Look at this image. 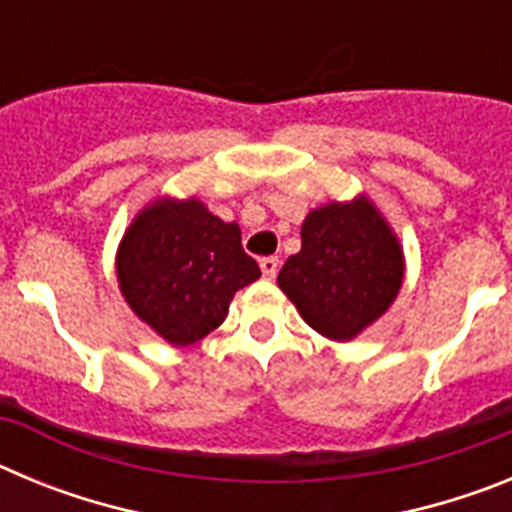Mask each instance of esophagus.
Instances as JSON below:
<instances>
[{
  "mask_svg": "<svg viewBox=\"0 0 512 512\" xmlns=\"http://www.w3.org/2000/svg\"><path fill=\"white\" fill-rule=\"evenodd\" d=\"M277 271H279L277 256H266V259H261V274H264V279H274L277 277Z\"/></svg>",
  "mask_w": 512,
  "mask_h": 512,
  "instance_id": "esophagus-1",
  "label": "esophagus"
}]
</instances>
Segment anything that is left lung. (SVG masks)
I'll return each mask as SVG.
<instances>
[{"label": "left lung", "mask_w": 512, "mask_h": 512, "mask_svg": "<svg viewBox=\"0 0 512 512\" xmlns=\"http://www.w3.org/2000/svg\"><path fill=\"white\" fill-rule=\"evenodd\" d=\"M300 235L302 248L284 261L279 289L320 336L354 341L400 295V238L366 194L310 210Z\"/></svg>", "instance_id": "obj_1"}]
</instances>
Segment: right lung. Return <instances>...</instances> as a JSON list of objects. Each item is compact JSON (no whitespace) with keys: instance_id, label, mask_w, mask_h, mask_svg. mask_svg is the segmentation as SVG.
<instances>
[{"instance_id":"1","label":"right lung","mask_w":512,"mask_h":512,"mask_svg":"<svg viewBox=\"0 0 512 512\" xmlns=\"http://www.w3.org/2000/svg\"><path fill=\"white\" fill-rule=\"evenodd\" d=\"M117 287L156 336L192 346L228 318L235 292L261 277L243 251L238 223H225L197 197L161 194L122 233Z\"/></svg>"}]
</instances>
